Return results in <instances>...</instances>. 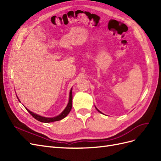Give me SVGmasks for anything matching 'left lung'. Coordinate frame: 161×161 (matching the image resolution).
I'll use <instances>...</instances> for the list:
<instances>
[{
	"instance_id": "left-lung-1",
	"label": "left lung",
	"mask_w": 161,
	"mask_h": 161,
	"mask_svg": "<svg viewBox=\"0 0 161 161\" xmlns=\"http://www.w3.org/2000/svg\"><path fill=\"white\" fill-rule=\"evenodd\" d=\"M95 108H96V109H97V111H99V112H100V113H101V111H99V109H97V108H96V107H95ZM101 114H102V113H101Z\"/></svg>"
}]
</instances>
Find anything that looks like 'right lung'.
<instances>
[{"instance_id":"1","label":"right lung","mask_w":161,"mask_h":161,"mask_svg":"<svg viewBox=\"0 0 161 161\" xmlns=\"http://www.w3.org/2000/svg\"><path fill=\"white\" fill-rule=\"evenodd\" d=\"M72 89H71V90L70 91L69 103H68V105L66 107V108L64 109V110L59 115L53 117V118H45V117H43V116H41V115H39L37 114H36L35 113H33V112H31V111L27 109L26 108H26V109L27 110L29 113H30L36 119L41 121V122L50 123V122H53V121H56L61 120L63 118H64L65 117H66L67 115L70 113V111L72 109Z\"/></svg>"}]
</instances>
